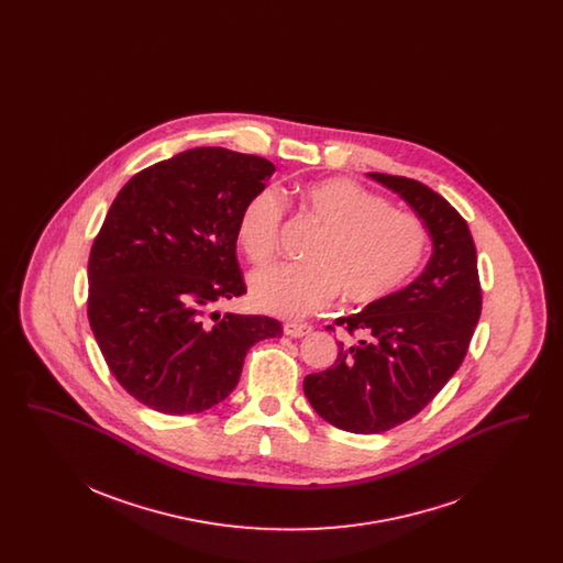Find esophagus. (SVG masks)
Masks as SVG:
<instances>
[{"instance_id": "esophagus-1", "label": "esophagus", "mask_w": 563, "mask_h": 563, "mask_svg": "<svg viewBox=\"0 0 563 563\" xmlns=\"http://www.w3.org/2000/svg\"><path fill=\"white\" fill-rule=\"evenodd\" d=\"M310 331H312V327L306 322H287L285 324V335H289V338H303Z\"/></svg>"}]
</instances>
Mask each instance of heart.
Returning a JSON list of instances; mask_svg holds the SVG:
<instances>
[{"mask_svg": "<svg viewBox=\"0 0 563 563\" xmlns=\"http://www.w3.org/2000/svg\"><path fill=\"white\" fill-rule=\"evenodd\" d=\"M299 205L322 228L308 264H276L251 278V297L269 314L299 319L331 297L367 306L395 294L420 268L429 234L416 214L350 179H324L301 189ZM287 205L276 189L257 191L239 219L244 255L262 266L276 253Z\"/></svg>", "mask_w": 563, "mask_h": 563, "instance_id": "1", "label": "heart"}]
</instances>
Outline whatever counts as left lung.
Wrapping results in <instances>:
<instances>
[{
    "instance_id": "8db88e82",
    "label": "left lung",
    "mask_w": 563,
    "mask_h": 563,
    "mask_svg": "<svg viewBox=\"0 0 563 563\" xmlns=\"http://www.w3.org/2000/svg\"><path fill=\"white\" fill-rule=\"evenodd\" d=\"M369 177L424 221L432 255L405 289L338 319L358 340L340 342L335 365L303 379L322 420L356 434L395 429L420 413L462 365L482 317L477 251L462 214L420 181Z\"/></svg>"
}]
</instances>
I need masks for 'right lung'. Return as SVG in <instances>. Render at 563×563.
I'll return each instance as SVG.
<instances>
[{
	"label": "right lung",
	"mask_w": 563,
	"mask_h": 563,
	"mask_svg": "<svg viewBox=\"0 0 563 563\" xmlns=\"http://www.w3.org/2000/svg\"><path fill=\"white\" fill-rule=\"evenodd\" d=\"M274 164L223 147L158 162L118 191L88 260V321L109 372L170 416L211 409L239 384L249 349L280 338L268 317L219 314L246 294L239 219Z\"/></svg>",
	"instance_id": "right-lung-1"
}]
</instances>
